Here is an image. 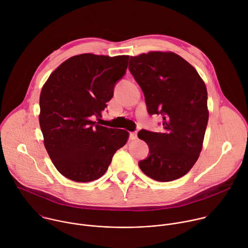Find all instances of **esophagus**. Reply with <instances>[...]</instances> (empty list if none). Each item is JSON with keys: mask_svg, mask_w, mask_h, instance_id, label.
I'll list each match as a JSON object with an SVG mask.
<instances>
[{"mask_svg": "<svg viewBox=\"0 0 248 248\" xmlns=\"http://www.w3.org/2000/svg\"><path fill=\"white\" fill-rule=\"evenodd\" d=\"M137 138V132L136 131H130L129 132V139L135 140Z\"/></svg>", "mask_w": 248, "mask_h": 248, "instance_id": "obj_1", "label": "esophagus"}]
</instances>
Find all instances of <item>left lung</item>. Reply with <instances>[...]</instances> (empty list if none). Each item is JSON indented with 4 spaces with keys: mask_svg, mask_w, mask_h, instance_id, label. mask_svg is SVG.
<instances>
[{
    "mask_svg": "<svg viewBox=\"0 0 248 248\" xmlns=\"http://www.w3.org/2000/svg\"><path fill=\"white\" fill-rule=\"evenodd\" d=\"M128 69L144 94L148 114L163 118L161 132H138L149 147L148 157L138 166L158 182L180 179L202 150L209 119L205 83L196 69L174 53L130 57Z\"/></svg>",
    "mask_w": 248,
    "mask_h": 248,
    "instance_id": "8db88e82",
    "label": "left lung"
}]
</instances>
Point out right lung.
Returning <instances> with one entry per match:
<instances>
[{
    "mask_svg": "<svg viewBox=\"0 0 248 248\" xmlns=\"http://www.w3.org/2000/svg\"><path fill=\"white\" fill-rule=\"evenodd\" d=\"M128 56L82 54L58 66L40 94L39 124L57 170L77 183L99 178L128 137L124 129L100 125L102 112L126 73Z\"/></svg>",
    "mask_w": 248,
    "mask_h": 248,
    "instance_id": "1",
    "label": "right lung"
}]
</instances>
